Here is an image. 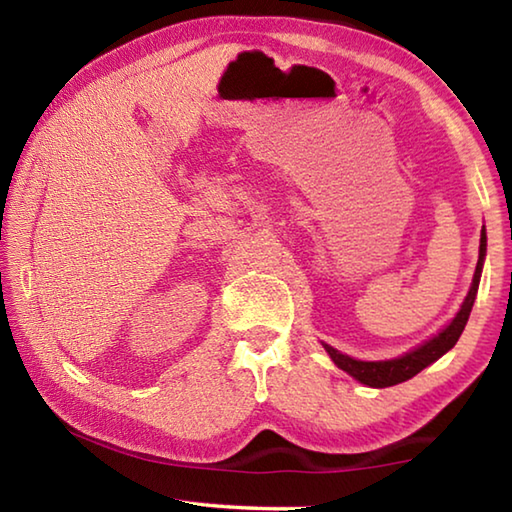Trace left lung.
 Segmentation results:
<instances>
[{"instance_id":"1","label":"left lung","mask_w":512,"mask_h":512,"mask_svg":"<svg viewBox=\"0 0 512 512\" xmlns=\"http://www.w3.org/2000/svg\"><path fill=\"white\" fill-rule=\"evenodd\" d=\"M483 257H485V230H481L479 262H476V271H474L470 293H467L463 307H461V311H458L452 323H449L438 336H433L431 341L420 345V348H415L413 352H406L404 357L391 359V361H357V359L348 357V354H341L339 350H334V348H329V345H325L329 357H332V361L341 370L348 372V375H352L354 379H359L361 384L372 386V388L395 386V384H402V381H406V379L415 377L420 370L427 368L429 363L438 361L447 350H452L456 341H458V336L463 334V329L467 325V318H470V311H472V305H474L476 291H479Z\"/></svg>"}]
</instances>
